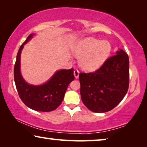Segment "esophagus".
I'll return each mask as SVG.
<instances>
[{"label": "esophagus", "instance_id": "esophagus-1", "mask_svg": "<svg viewBox=\"0 0 147 147\" xmlns=\"http://www.w3.org/2000/svg\"><path fill=\"white\" fill-rule=\"evenodd\" d=\"M74 77H75V78H78V76H79V71L76 69V70L74 71Z\"/></svg>", "mask_w": 147, "mask_h": 147}]
</instances>
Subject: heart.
<instances>
[{"instance_id": "1", "label": "heart", "mask_w": 147, "mask_h": 147, "mask_svg": "<svg viewBox=\"0 0 147 147\" xmlns=\"http://www.w3.org/2000/svg\"><path fill=\"white\" fill-rule=\"evenodd\" d=\"M73 53L79 59V65L86 71L97 70L109 58L112 47L108 41L87 38L82 39L73 48Z\"/></svg>"}]
</instances>
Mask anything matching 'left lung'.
Segmentation results:
<instances>
[{
  "label": "left lung",
  "instance_id": "8db88e82",
  "mask_svg": "<svg viewBox=\"0 0 147 147\" xmlns=\"http://www.w3.org/2000/svg\"><path fill=\"white\" fill-rule=\"evenodd\" d=\"M80 94L89 110L104 113L121 102L129 86V58L123 50L109 58L94 73L79 74Z\"/></svg>",
  "mask_w": 147,
  "mask_h": 147
}]
</instances>
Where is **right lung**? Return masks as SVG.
<instances>
[{
    "mask_svg": "<svg viewBox=\"0 0 147 147\" xmlns=\"http://www.w3.org/2000/svg\"><path fill=\"white\" fill-rule=\"evenodd\" d=\"M34 35H29L19 49L14 66V80L20 98L26 106L36 111L48 112L56 109L62 102L69 84L74 79V69L57 71L41 85L27 83L21 73V54L24 45Z\"/></svg>",
    "mask_w": 147,
    "mask_h": 147,
    "instance_id": "obj_1",
    "label": "right lung"
}]
</instances>
